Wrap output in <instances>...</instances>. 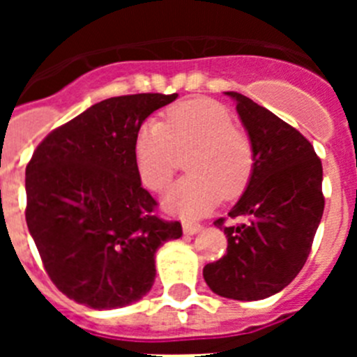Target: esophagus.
<instances>
[{"label": "esophagus", "mask_w": 357, "mask_h": 357, "mask_svg": "<svg viewBox=\"0 0 357 357\" xmlns=\"http://www.w3.org/2000/svg\"><path fill=\"white\" fill-rule=\"evenodd\" d=\"M182 230H184V234L193 236V234H197V232H200L202 225L200 223H195V222H184L182 223Z\"/></svg>", "instance_id": "34e87169"}]
</instances>
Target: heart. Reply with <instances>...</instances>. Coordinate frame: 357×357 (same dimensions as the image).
<instances>
[{
    "mask_svg": "<svg viewBox=\"0 0 357 357\" xmlns=\"http://www.w3.org/2000/svg\"><path fill=\"white\" fill-rule=\"evenodd\" d=\"M189 176L164 195L173 214L195 218L207 214L225 198L247 188L254 169V146L236 128L229 110L213 100H191L172 107L166 123L148 119L135 134L134 157L141 181L151 191L168 188L178 166V153H189Z\"/></svg>",
    "mask_w": 357,
    "mask_h": 357,
    "instance_id": "obj_1",
    "label": "heart"
}]
</instances>
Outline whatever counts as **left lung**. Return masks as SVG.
<instances>
[{
    "label": "left lung",
    "mask_w": 357,
    "mask_h": 357,
    "mask_svg": "<svg viewBox=\"0 0 357 357\" xmlns=\"http://www.w3.org/2000/svg\"><path fill=\"white\" fill-rule=\"evenodd\" d=\"M254 146V169L225 225L227 254L206 264L216 295L261 301L275 295L305 264L324 214L321 162L313 144L288 123L243 94L227 91Z\"/></svg>",
    "instance_id": "left-lung-1"
}]
</instances>
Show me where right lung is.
Returning <instances> with one entry per match:
<instances>
[{"label":"right lung","mask_w":357,"mask_h":357,"mask_svg":"<svg viewBox=\"0 0 357 357\" xmlns=\"http://www.w3.org/2000/svg\"><path fill=\"white\" fill-rule=\"evenodd\" d=\"M178 94H130L94 103L53 130L26 166V225L53 284L93 309L141 301L155 252L182 236L155 216L141 185L134 141L144 119Z\"/></svg>","instance_id":"right-lung-1"}]
</instances>
